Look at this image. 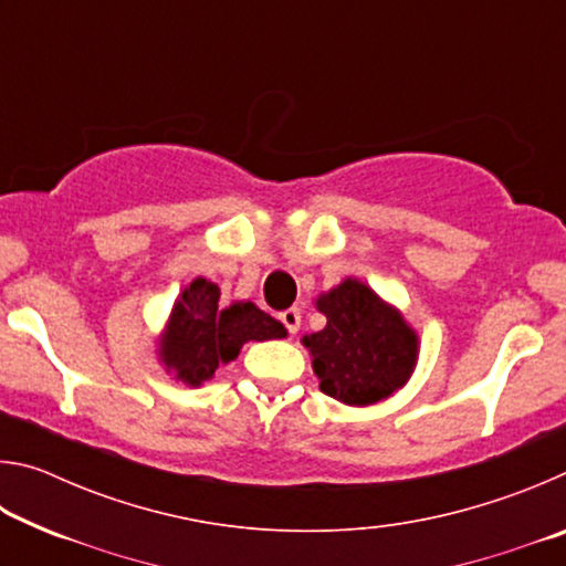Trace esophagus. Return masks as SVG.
Here are the masks:
<instances>
[{
    "instance_id": "obj_1",
    "label": "esophagus",
    "mask_w": 566,
    "mask_h": 566,
    "mask_svg": "<svg viewBox=\"0 0 566 566\" xmlns=\"http://www.w3.org/2000/svg\"><path fill=\"white\" fill-rule=\"evenodd\" d=\"M280 322L284 324L286 332L296 334V329H300V324H302V312L296 310V306H292V310H284V312L280 314Z\"/></svg>"
}]
</instances>
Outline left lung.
<instances>
[{
	"instance_id": "obj_1",
	"label": "left lung",
	"mask_w": 566,
	"mask_h": 566,
	"mask_svg": "<svg viewBox=\"0 0 566 566\" xmlns=\"http://www.w3.org/2000/svg\"><path fill=\"white\" fill-rule=\"evenodd\" d=\"M327 327L304 337L324 395L352 407L375 405L409 379L417 337L407 322L357 280L317 300Z\"/></svg>"
}]
</instances>
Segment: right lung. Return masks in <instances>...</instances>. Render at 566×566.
Wrapping results in <instances>:
<instances>
[{
	"label": "right lung",
	"mask_w": 566,
	"mask_h": 566,
	"mask_svg": "<svg viewBox=\"0 0 566 566\" xmlns=\"http://www.w3.org/2000/svg\"><path fill=\"white\" fill-rule=\"evenodd\" d=\"M284 327L252 302L219 306V286L199 280L181 292L171 312L161 357L187 385H202L222 361H232L242 344L254 339H282Z\"/></svg>",
	"instance_id": "right-lung-1"
}]
</instances>
